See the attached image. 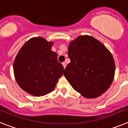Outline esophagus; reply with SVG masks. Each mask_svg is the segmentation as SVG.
I'll list each match as a JSON object with an SVG mask.
<instances>
[{
    "instance_id": "obj_1",
    "label": "esophagus",
    "mask_w": 128,
    "mask_h": 128,
    "mask_svg": "<svg viewBox=\"0 0 128 128\" xmlns=\"http://www.w3.org/2000/svg\"><path fill=\"white\" fill-rule=\"evenodd\" d=\"M62 65H63V67H64V68L65 69L66 66V62H63Z\"/></svg>"
}]
</instances>
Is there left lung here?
Wrapping results in <instances>:
<instances>
[{"label":"left lung","instance_id":"1","mask_svg":"<svg viewBox=\"0 0 128 128\" xmlns=\"http://www.w3.org/2000/svg\"><path fill=\"white\" fill-rule=\"evenodd\" d=\"M71 62L64 75L73 88L87 98H95L110 87L115 66L111 52L93 36L82 35L69 45Z\"/></svg>","mask_w":128,"mask_h":128}]
</instances>
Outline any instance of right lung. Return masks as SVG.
Segmentation results:
<instances>
[{
    "instance_id": "obj_1",
    "label": "right lung",
    "mask_w": 128,
    "mask_h": 128,
    "mask_svg": "<svg viewBox=\"0 0 128 128\" xmlns=\"http://www.w3.org/2000/svg\"><path fill=\"white\" fill-rule=\"evenodd\" d=\"M53 42L40 36L26 42L16 55L13 72L16 82L26 93L44 96L54 90L64 67L52 50Z\"/></svg>"
}]
</instances>
